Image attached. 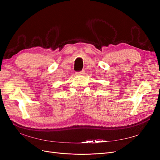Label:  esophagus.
<instances>
[{
	"label": "esophagus",
	"instance_id": "esophagus-1",
	"mask_svg": "<svg viewBox=\"0 0 160 160\" xmlns=\"http://www.w3.org/2000/svg\"><path fill=\"white\" fill-rule=\"evenodd\" d=\"M77 75H83L85 74V71L84 70H82L81 71H79V72H77Z\"/></svg>",
	"mask_w": 160,
	"mask_h": 160
}]
</instances>
